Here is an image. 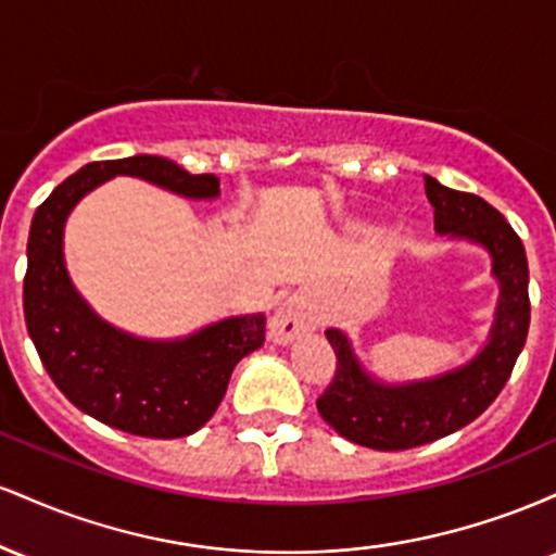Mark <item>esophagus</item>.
I'll use <instances>...</instances> for the list:
<instances>
[{"instance_id":"1","label":"esophagus","mask_w":556,"mask_h":556,"mask_svg":"<svg viewBox=\"0 0 556 556\" xmlns=\"http://www.w3.org/2000/svg\"><path fill=\"white\" fill-rule=\"evenodd\" d=\"M318 327V311L316 305L311 303L308 295H292L287 303L279 305L277 314L271 316L269 334L274 342L287 344L298 337L308 334Z\"/></svg>"}]
</instances>
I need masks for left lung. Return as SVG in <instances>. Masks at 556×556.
I'll return each mask as SVG.
<instances>
[{"mask_svg": "<svg viewBox=\"0 0 556 556\" xmlns=\"http://www.w3.org/2000/svg\"><path fill=\"white\" fill-rule=\"evenodd\" d=\"M426 195L439 235L476 240L491 253L502 298L491 342L476 361L410 387L376 384L361 371L342 331H327L337 366L334 379L316 400L318 413L340 437L381 452L437 442L481 416L507 384L531 324L526 248L509 222L483 198L444 188L429 175Z\"/></svg>", "mask_w": 556, "mask_h": 556, "instance_id": "8db88e82", "label": "left lung"}]
</instances>
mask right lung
<instances>
[{
  "label": "right lung",
  "instance_id": "1",
  "mask_svg": "<svg viewBox=\"0 0 556 556\" xmlns=\"http://www.w3.org/2000/svg\"><path fill=\"white\" fill-rule=\"evenodd\" d=\"M114 175L143 177L188 198L219 193L214 175H190L162 156L91 162L70 175L30 225L25 327L43 368L78 410L136 437L180 439L214 416L232 368L264 344V316L225 318L182 342L132 340L101 321L70 285L62 227L70 208Z\"/></svg>",
  "mask_w": 556,
  "mask_h": 556
}]
</instances>
